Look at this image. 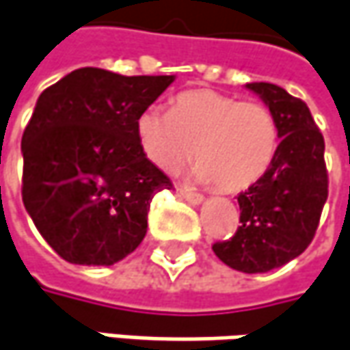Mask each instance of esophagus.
I'll use <instances>...</instances> for the list:
<instances>
[{
	"mask_svg": "<svg viewBox=\"0 0 350 350\" xmlns=\"http://www.w3.org/2000/svg\"><path fill=\"white\" fill-rule=\"evenodd\" d=\"M179 197L185 199L189 204H201L204 201V197L199 193H193V191H187V189H179Z\"/></svg>",
	"mask_w": 350,
	"mask_h": 350,
	"instance_id": "1",
	"label": "esophagus"
}]
</instances>
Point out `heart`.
Returning <instances> with one entry per match:
<instances>
[{
    "label": "heart",
    "mask_w": 350,
    "mask_h": 350,
    "mask_svg": "<svg viewBox=\"0 0 350 350\" xmlns=\"http://www.w3.org/2000/svg\"><path fill=\"white\" fill-rule=\"evenodd\" d=\"M142 153L165 175L195 157L193 177L228 193L258 183L280 151V124L266 104L238 102L215 90H187L171 112L148 106L135 118Z\"/></svg>",
    "instance_id": "obj_1"
}]
</instances>
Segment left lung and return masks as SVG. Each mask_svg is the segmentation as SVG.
Wrapping results in <instances>:
<instances>
[{"label":"left lung","instance_id":"left-lung-1","mask_svg":"<svg viewBox=\"0 0 350 350\" xmlns=\"http://www.w3.org/2000/svg\"><path fill=\"white\" fill-rule=\"evenodd\" d=\"M280 124V151L270 171L238 195L240 226L213 246L226 266L262 273L297 258L313 240L327 201L325 142L307 104L270 82H250Z\"/></svg>","mask_w":350,"mask_h":350}]
</instances>
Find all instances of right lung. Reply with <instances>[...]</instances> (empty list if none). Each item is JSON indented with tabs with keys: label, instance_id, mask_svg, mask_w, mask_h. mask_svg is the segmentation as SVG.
<instances>
[{
	"label": "right lung",
	"instance_id": "1",
	"mask_svg": "<svg viewBox=\"0 0 350 350\" xmlns=\"http://www.w3.org/2000/svg\"><path fill=\"white\" fill-rule=\"evenodd\" d=\"M173 80L86 66L39 96L21 139V195L62 260L112 266L144 240L153 195L173 185L142 153L135 118Z\"/></svg>",
	"mask_w": 350,
	"mask_h": 350
}]
</instances>
